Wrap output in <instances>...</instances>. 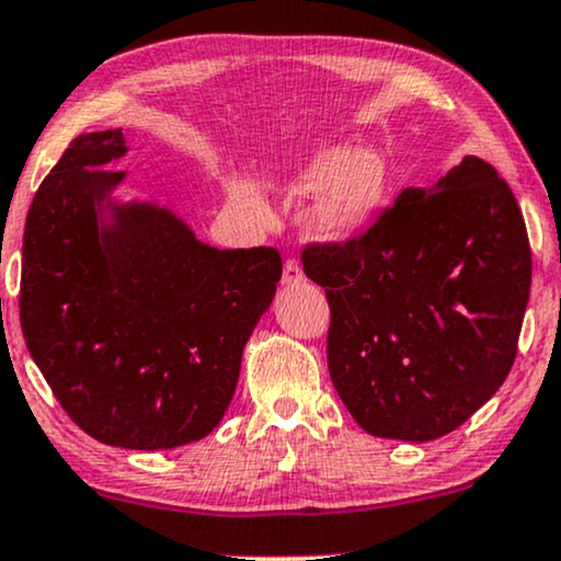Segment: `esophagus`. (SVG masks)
Instances as JSON below:
<instances>
[{
    "label": "esophagus",
    "instance_id": "34e87169",
    "mask_svg": "<svg viewBox=\"0 0 561 561\" xmlns=\"http://www.w3.org/2000/svg\"><path fill=\"white\" fill-rule=\"evenodd\" d=\"M305 283V273H301L299 260H286L283 265V286H301Z\"/></svg>",
    "mask_w": 561,
    "mask_h": 561
}]
</instances>
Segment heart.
I'll use <instances>...</instances> for the list:
<instances>
[{
	"mask_svg": "<svg viewBox=\"0 0 561 561\" xmlns=\"http://www.w3.org/2000/svg\"><path fill=\"white\" fill-rule=\"evenodd\" d=\"M296 194H312L307 228L325 241H346L365 233L383 209L388 186L386 162L370 149L339 144L314 151L291 178ZM236 199L243 207L260 209V194L239 183Z\"/></svg>",
	"mask_w": 561,
	"mask_h": 561,
	"instance_id": "heart-1",
	"label": "heart"
}]
</instances>
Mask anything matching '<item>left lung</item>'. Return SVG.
Wrapping results in <instances>:
<instances>
[{
	"instance_id": "left-lung-1",
	"label": "left lung",
	"mask_w": 561,
	"mask_h": 561,
	"mask_svg": "<svg viewBox=\"0 0 561 561\" xmlns=\"http://www.w3.org/2000/svg\"><path fill=\"white\" fill-rule=\"evenodd\" d=\"M301 262L331 305V380L370 436H446L515 365L528 230L512 188L480 157L433 188H404L365 233L307 243Z\"/></svg>"
}]
</instances>
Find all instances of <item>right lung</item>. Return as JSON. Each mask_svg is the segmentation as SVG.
<instances>
[{
	"mask_svg": "<svg viewBox=\"0 0 561 561\" xmlns=\"http://www.w3.org/2000/svg\"><path fill=\"white\" fill-rule=\"evenodd\" d=\"M123 130L72 138L33 196L20 325L62 410L107 446L175 449L222 420L275 296L273 247L215 249L151 202L117 204Z\"/></svg>",
	"mask_w": 561,
	"mask_h": 561,
	"instance_id": "obj_1",
	"label": "right lung"
}]
</instances>
